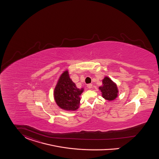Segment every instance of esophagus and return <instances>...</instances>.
I'll use <instances>...</instances> for the list:
<instances>
[{
  "label": "esophagus",
  "mask_w": 159,
  "mask_h": 159,
  "mask_svg": "<svg viewBox=\"0 0 159 159\" xmlns=\"http://www.w3.org/2000/svg\"><path fill=\"white\" fill-rule=\"evenodd\" d=\"M87 87L89 88V89H91L92 87V84H89L87 85Z\"/></svg>",
  "instance_id": "34e87169"
}]
</instances>
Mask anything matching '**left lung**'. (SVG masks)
Masks as SVG:
<instances>
[{
  "instance_id": "8db88e82",
  "label": "left lung",
  "mask_w": 159,
  "mask_h": 159,
  "mask_svg": "<svg viewBox=\"0 0 159 159\" xmlns=\"http://www.w3.org/2000/svg\"><path fill=\"white\" fill-rule=\"evenodd\" d=\"M102 97L108 101H113L117 97L118 89L117 85L110 78L106 76L102 80V85L99 87Z\"/></svg>"
}]
</instances>
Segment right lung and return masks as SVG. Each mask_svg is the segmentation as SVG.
<instances>
[{
  "instance_id": "add662e5",
  "label": "right lung",
  "mask_w": 159,
  "mask_h": 159,
  "mask_svg": "<svg viewBox=\"0 0 159 159\" xmlns=\"http://www.w3.org/2000/svg\"><path fill=\"white\" fill-rule=\"evenodd\" d=\"M84 89L76 87L70 78L68 70L61 75L54 89L53 96L58 106L68 111L76 110L80 104V96Z\"/></svg>"
}]
</instances>
